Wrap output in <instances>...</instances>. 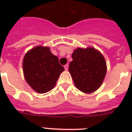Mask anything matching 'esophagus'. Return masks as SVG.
Instances as JSON below:
<instances>
[{"label": "esophagus", "mask_w": 132, "mask_h": 132, "mask_svg": "<svg viewBox=\"0 0 132 132\" xmlns=\"http://www.w3.org/2000/svg\"><path fill=\"white\" fill-rule=\"evenodd\" d=\"M64 68H65V70H67L68 69V64H66L65 66H64Z\"/></svg>", "instance_id": "1"}]
</instances>
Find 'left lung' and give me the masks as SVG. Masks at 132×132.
Returning a JSON list of instances; mask_svg holds the SVG:
<instances>
[{
	"instance_id": "obj_1",
	"label": "left lung",
	"mask_w": 132,
	"mask_h": 132,
	"mask_svg": "<svg viewBox=\"0 0 132 132\" xmlns=\"http://www.w3.org/2000/svg\"><path fill=\"white\" fill-rule=\"evenodd\" d=\"M68 70L75 86L85 93L96 90L106 74V63L103 56L93 48H78L72 54Z\"/></svg>"
}]
</instances>
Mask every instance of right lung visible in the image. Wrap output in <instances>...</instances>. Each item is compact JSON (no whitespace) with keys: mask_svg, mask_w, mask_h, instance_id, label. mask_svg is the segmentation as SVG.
<instances>
[{"mask_svg":"<svg viewBox=\"0 0 132 132\" xmlns=\"http://www.w3.org/2000/svg\"><path fill=\"white\" fill-rule=\"evenodd\" d=\"M23 72L28 84L39 93H45L55 87L64 68L48 47L36 46L28 51L23 60Z\"/></svg>","mask_w":132,"mask_h":132,"instance_id":"1","label":"right lung"}]
</instances>
